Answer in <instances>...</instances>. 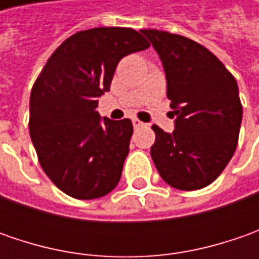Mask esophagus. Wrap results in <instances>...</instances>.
I'll return each mask as SVG.
<instances>
[{
  "mask_svg": "<svg viewBox=\"0 0 259 259\" xmlns=\"http://www.w3.org/2000/svg\"><path fill=\"white\" fill-rule=\"evenodd\" d=\"M133 125H134V128H141V126H144V122L143 121H140V119H137V118H134L133 119Z\"/></svg>",
  "mask_w": 259,
  "mask_h": 259,
  "instance_id": "obj_1",
  "label": "esophagus"
}]
</instances>
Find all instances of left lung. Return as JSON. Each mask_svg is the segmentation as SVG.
<instances>
[{"instance_id": "left-lung-1", "label": "left lung", "mask_w": 259, "mask_h": 259, "mask_svg": "<svg viewBox=\"0 0 259 259\" xmlns=\"http://www.w3.org/2000/svg\"><path fill=\"white\" fill-rule=\"evenodd\" d=\"M157 50L176 119L173 134L153 125L151 158L165 183L197 190L214 182L232 158L242 121L238 83L204 46L184 35L141 30Z\"/></svg>"}]
</instances>
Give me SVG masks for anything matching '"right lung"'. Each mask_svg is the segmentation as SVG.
I'll use <instances>...</instances> for the list:
<instances>
[{
  "label": "right lung",
  "mask_w": 259,
  "mask_h": 259,
  "mask_svg": "<svg viewBox=\"0 0 259 259\" xmlns=\"http://www.w3.org/2000/svg\"><path fill=\"white\" fill-rule=\"evenodd\" d=\"M150 43L133 28L96 27L66 38L30 95L28 130L47 177L70 197L91 200L121 179L131 119H101L98 98L109 91L118 62Z\"/></svg>",
  "instance_id": "right-lung-1"
}]
</instances>
